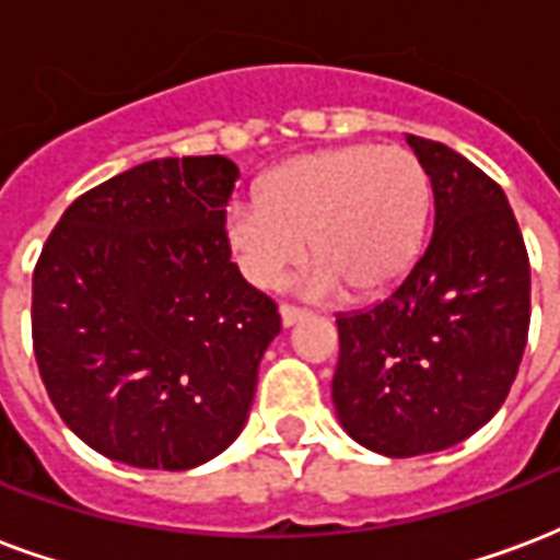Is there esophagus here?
I'll return each mask as SVG.
<instances>
[{"instance_id": "34e87169", "label": "esophagus", "mask_w": 560, "mask_h": 560, "mask_svg": "<svg viewBox=\"0 0 560 560\" xmlns=\"http://www.w3.org/2000/svg\"><path fill=\"white\" fill-rule=\"evenodd\" d=\"M279 315H281V324H284V327H293V324H300L303 317H308V312H305V308H300V305L281 303Z\"/></svg>"}]
</instances>
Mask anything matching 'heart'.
<instances>
[{
	"label": "heart",
	"instance_id": "heart-1",
	"mask_svg": "<svg viewBox=\"0 0 560 560\" xmlns=\"http://www.w3.org/2000/svg\"><path fill=\"white\" fill-rule=\"evenodd\" d=\"M429 209V173L411 149L351 143L269 171L257 200L228 209L224 231L257 288H276L303 257L308 236L317 255L300 279L308 296H332L345 281L372 296L408 276Z\"/></svg>",
	"mask_w": 560,
	"mask_h": 560
}]
</instances>
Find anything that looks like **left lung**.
<instances>
[{"mask_svg":"<svg viewBox=\"0 0 560 560\" xmlns=\"http://www.w3.org/2000/svg\"><path fill=\"white\" fill-rule=\"evenodd\" d=\"M408 143L432 179V240L384 303L336 320L339 422L389 458L438 453L492 420L530 320L528 252L501 185L444 143Z\"/></svg>","mask_w":560,"mask_h":560,"instance_id":"8db88e82","label":"left lung"}]
</instances>
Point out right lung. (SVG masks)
<instances>
[{"label": "right lung", "mask_w": 560, "mask_h": 560, "mask_svg": "<svg viewBox=\"0 0 560 560\" xmlns=\"http://www.w3.org/2000/svg\"><path fill=\"white\" fill-rule=\"evenodd\" d=\"M240 171L155 159L80 195L32 276L47 396L95 453L188 470L243 432L276 303L243 279L224 231Z\"/></svg>", "instance_id": "obj_1"}]
</instances>
